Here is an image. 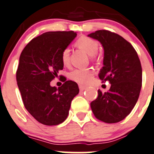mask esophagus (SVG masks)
<instances>
[{"mask_svg": "<svg viewBox=\"0 0 154 154\" xmlns=\"http://www.w3.org/2000/svg\"><path fill=\"white\" fill-rule=\"evenodd\" d=\"M87 87L85 86H83V85H79V88H80V91H84L85 89H86Z\"/></svg>", "mask_w": 154, "mask_h": 154, "instance_id": "obj_1", "label": "esophagus"}]
</instances>
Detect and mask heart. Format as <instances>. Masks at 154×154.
Instances as JSON below:
<instances>
[{
	"mask_svg": "<svg viewBox=\"0 0 154 154\" xmlns=\"http://www.w3.org/2000/svg\"><path fill=\"white\" fill-rule=\"evenodd\" d=\"M75 46L80 49L86 51L90 56L91 60L97 59V51L98 50L99 45L96 40L89 38L88 36H80L75 42ZM61 60L65 66L70 64V50L66 48L61 52ZM94 75V71L91 68L85 69H75L70 73V78L73 81L80 84H88L91 82Z\"/></svg>",
	"mask_w": 154,
	"mask_h": 154,
	"instance_id": "heart-1",
	"label": "heart"
}]
</instances>
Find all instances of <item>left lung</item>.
Masks as SVG:
<instances>
[{"instance_id":"8db88e82","label":"left lung","mask_w":154,"mask_h":154,"mask_svg":"<svg viewBox=\"0 0 154 154\" xmlns=\"http://www.w3.org/2000/svg\"><path fill=\"white\" fill-rule=\"evenodd\" d=\"M88 36L100 42L104 49L103 66L98 76L109 81V90L91 102L96 119L105 123L125 119L136 105L142 83V70L137 52L131 44L116 32L100 29Z\"/></svg>"}]
</instances>
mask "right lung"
Segmentation results:
<instances>
[{
	"mask_svg": "<svg viewBox=\"0 0 154 154\" xmlns=\"http://www.w3.org/2000/svg\"><path fill=\"white\" fill-rule=\"evenodd\" d=\"M76 36L74 31L45 32L32 38L20 55L16 80L23 103L42 125L63 123L68 116L71 100L79 93L77 83L66 81L65 77L64 83L58 88L50 85L63 69L62 51Z\"/></svg>",
	"mask_w": 154,
	"mask_h": 154,
	"instance_id": "obj_1",
	"label": "right lung"
}]
</instances>
